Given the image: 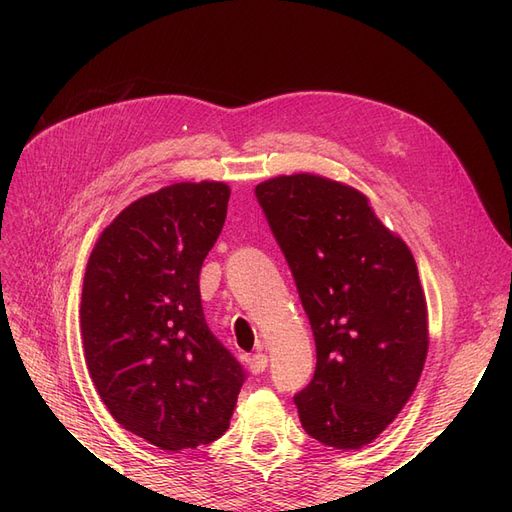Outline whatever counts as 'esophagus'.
Here are the masks:
<instances>
[{"instance_id":"esophagus-1","label":"esophagus","mask_w":512,"mask_h":512,"mask_svg":"<svg viewBox=\"0 0 512 512\" xmlns=\"http://www.w3.org/2000/svg\"><path fill=\"white\" fill-rule=\"evenodd\" d=\"M267 363H269L267 354H262V352H256L250 356V359H247V365H250L252 374H262V371L267 369Z\"/></svg>"}]
</instances>
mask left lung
<instances>
[{
	"label": "left lung",
	"instance_id": "8db88e82",
	"mask_svg": "<svg viewBox=\"0 0 512 512\" xmlns=\"http://www.w3.org/2000/svg\"><path fill=\"white\" fill-rule=\"evenodd\" d=\"M316 339V371L294 397L324 446L374 442L412 397L429 350L410 247L352 185L314 173L256 185Z\"/></svg>",
	"mask_w": 512,
	"mask_h": 512
}]
</instances>
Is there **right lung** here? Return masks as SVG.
<instances>
[{
	"instance_id": "add662e5",
	"label": "right lung",
	"mask_w": 512,
	"mask_h": 512,
	"mask_svg": "<svg viewBox=\"0 0 512 512\" xmlns=\"http://www.w3.org/2000/svg\"><path fill=\"white\" fill-rule=\"evenodd\" d=\"M228 198L224 181L166 185L123 209L87 262L89 376L115 421L162 451L222 438L245 380L209 331L198 288Z\"/></svg>"
}]
</instances>
